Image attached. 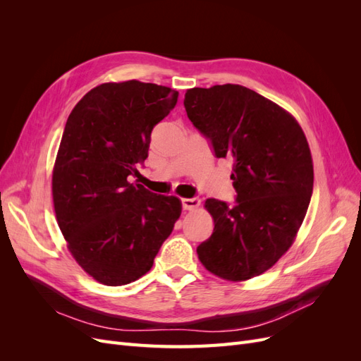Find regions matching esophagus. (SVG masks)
Listing matches in <instances>:
<instances>
[{
	"instance_id": "1",
	"label": "esophagus",
	"mask_w": 361,
	"mask_h": 361,
	"mask_svg": "<svg viewBox=\"0 0 361 361\" xmlns=\"http://www.w3.org/2000/svg\"><path fill=\"white\" fill-rule=\"evenodd\" d=\"M200 206V199L192 197V199H182V207L185 211H194L195 207Z\"/></svg>"
}]
</instances>
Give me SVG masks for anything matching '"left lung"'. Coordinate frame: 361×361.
<instances>
[{
    "mask_svg": "<svg viewBox=\"0 0 361 361\" xmlns=\"http://www.w3.org/2000/svg\"><path fill=\"white\" fill-rule=\"evenodd\" d=\"M185 111L214 155L233 162L231 206L207 199L214 232L202 264L231 281L253 279L286 253L313 191V162L301 126L281 106L238 84L185 93Z\"/></svg>",
    "mask_w": 361,
    "mask_h": 361,
    "instance_id": "obj_1",
    "label": "left lung"
}]
</instances>
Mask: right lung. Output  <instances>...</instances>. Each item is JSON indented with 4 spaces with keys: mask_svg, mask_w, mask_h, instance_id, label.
<instances>
[{
    "mask_svg": "<svg viewBox=\"0 0 361 361\" xmlns=\"http://www.w3.org/2000/svg\"><path fill=\"white\" fill-rule=\"evenodd\" d=\"M178 96L135 80L101 84L64 126L52 173L54 209L72 256L102 285L145 276L180 216L178 197L129 182L147 158L152 129Z\"/></svg>",
    "mask_w": 361,
    "mask_h": 361,
    "instance_id": "right-lung-1",
    "label": "right lung"
}]
</instances>
